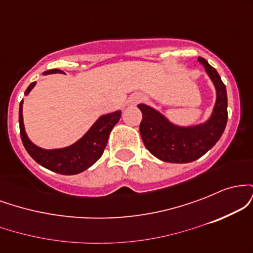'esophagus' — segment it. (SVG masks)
<instances>
[{
    "label": "esophagus",
    "mask_w": 253,
    "mask_h": 253,
    "mask_svg": "<svg viewBox=\"0 0 253 253\" xmlns=\"http://www.w3.org/2000/svg\"><path fill=\"white\" fill-rule=\"evenodd\" d=\"M143 100H144L143 95L139 94V92H134V94H132L128 97V100H127V104H128V106H135V104L141 102Z\"/></svg>",
    "instance_id": "obj_1"
}]
</instances>
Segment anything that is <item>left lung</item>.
I'll use <instances>...</instances> for the list:
<instances>
[{
	"instance_id": "8db88e82",
	"label": "left lung",
	"mask_w": 253,
	"mask_h": 253,
	"mask_svg": "<svg viewBox=\"0 0 253 253\" xmlns=\"http://www.w3.org/2000/svg\"><path fill=\"white\" fill-rule=\"evenodd\" d=\"M211 78L216 97L210 118L205 123L179 126L163 113L147 104H138L141 110L140 135L146 149L168 163H190L205 155L221 138L227 124V92L219 74L205 58H197Z\"/></svg>"
}]
</instances>
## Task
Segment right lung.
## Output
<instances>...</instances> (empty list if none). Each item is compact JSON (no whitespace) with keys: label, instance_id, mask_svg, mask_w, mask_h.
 Wrapping results in <instances>:
<instances>
[{"label":"right lung","instance_id":"add662e5","mask_svg":"<svg viewBox=\"0 0 253 253\" xmlns=\"http://www.w3.org/2000/svg\"><path fill=\"white\" fill-rule=\"evenodd\" d=\"M62 70L53 69V70L42 72V75L45 76V75L62 74ZM36 84L37 82H33L28 85L25 91L26 96L30 94ZM22 104H24V100L20 102L19 124L20 135H21L22 144L26 151L38 164L60 175H76L89 169L92 164L96 163L102 156L113 127L118 124L121 118V110L101 115L86 130L85 134L78 139L76 143L65 147H59V149H42L34 144L26 133Z\"/></svg>","mask_w":253,"mask_h":253}]
</instances>
